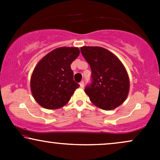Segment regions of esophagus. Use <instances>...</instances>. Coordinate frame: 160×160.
I'll list each match as a JSON object with an SVG mask.
<instances>
[{
  "instance_id": "1",
  "label": "esophagus",
  "mask_w": 160,
  "mask_h": 160,
  "mask_svg": "<svg viewBox=\"0 0 160 160\" xmlns=\"http://www.w3.org/2000/svg\"><path fill=\"white\" fill-rule=\"evenodd\" d=\"M80 88H83L84 87V82L83 81H81L80 82Z\"/></svg>"
}]
</instances>
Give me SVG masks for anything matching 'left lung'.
Listing matches in <instances>:
<instances>
[{
    "label": "left lung",
    "instance_id": "8db88e82",
    "mask_svg": "<svg viewBox=\"0 0 160 160\" xmlns=\"http://www.w3.org/2000/svg\"><path fill=\"white\" fill-rule=\"evenodd\" d=\"M80 50L92 70V82L85 88L92 103L104 111L122 104L129 91V78L120 60L103 47H82Z\"/></svg>",
    "mask_w": 160,
    "mask_h": 160
}]
</instances>
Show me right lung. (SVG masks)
<instances>
[{
    "instance_id": "right-lung-1",
    "label": "right lung",
    "mask_w": 160,
    "mask_h": 160,
    "mask_svg": "<svg viewBox=\"0 0 160 160\" xmlns=\"http://www.w3.org/2000/svg\"><path fill=\"white\" fill-rule=\"evenodd\" d=\"M78 47L53 49L38 62L31 78V90L34 98L49 110L65 106L80 86L74 80L71 65L78 58Z\"/></svg>"
}]
</instances>
